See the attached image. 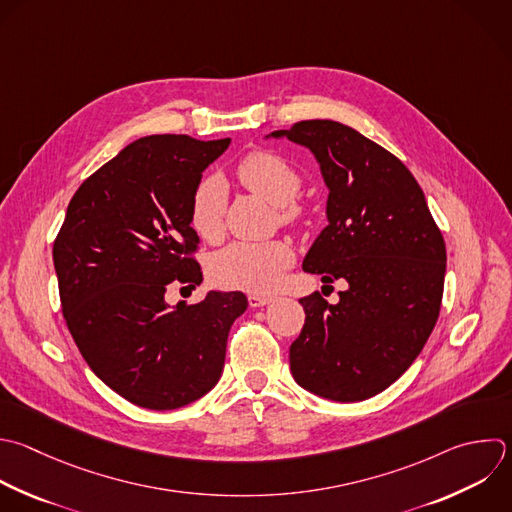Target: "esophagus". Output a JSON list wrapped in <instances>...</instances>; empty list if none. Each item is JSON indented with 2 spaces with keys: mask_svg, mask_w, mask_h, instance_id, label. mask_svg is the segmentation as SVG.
I'll list each match as a JSON object with an SVG mask.
<instances>
[{
  "mask_svg": "<svg viewBox=\"0 0 512 512\" xmlns=\"http://www.w3.org/2000/svg\"><path fill=\"white\" fill-rule=\"evenodd\" d=\"M270 302H274V296L256 294V292L248 294V304H250L252 308H260V306H266V304H270Z\"/></svg>",
  "mask_w": 512,
  "mask_h": 512,
  "instance_id": "34e87169",
  "label": "esophagus"
}]
</instances>
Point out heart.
<instances>
[{"mask_svg": "<svg viewBox=\"0 0 512 512\" xmlns=\"http://www.w3.org/2000/svg\"><path fill=\"white\" fill-rule=\"evenodd\" d=\"M240 184L276 206L284 224L302 218V206L294 200L302 188L300 172L282 156L266 150L250 152L236 168ZM226 210L224 184L204 178L190 200V226L202 240H216L222 234ZM294 262V248L282 238L264 242H232L210 260V278L224 288L246 292H268L276 288L286 268Z\"/></svg>", "mask_w": 512, "mask_h": 512, "instance_id": "obj_1", "label": "heart"}]
</instances>
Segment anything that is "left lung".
Wrapping results in <instances>:
<instances>
[{
  "mask_svg": "<svg viewBox=\"0 0 512 512\" xmlns=\"http://www.w3.org/2000/svg\"><path fill=\"white\" fill-rule=\"evenodd\" d=\"M306 146L328 186V226L304 258L324 284L344 280L338 304L300 298L304 326L290 346L300 386L366 400L398 380L424 348L442 302L446 248L410 170L360 132L304 120L272 132Z\"/></svg>",
  "mask_w": 512,
  "mask_h": 512,
  "instance_id": "left-lung-1",
  "label": "left lung"
}]
</instances>
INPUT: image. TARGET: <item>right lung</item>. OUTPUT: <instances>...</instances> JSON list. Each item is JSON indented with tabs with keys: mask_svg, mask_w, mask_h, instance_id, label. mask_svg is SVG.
I'll return each mask as SVG.
<instances>
[{
	"mask_svg": "<svg viewBox=\"0 0 512 512\" xmlns=\"http://www.w3.org/2000/svg\"><path fill=\"white\" fill-rule=\"evenodd\" d=\"M230 138L146 136L78 188L54 242L62 312L94 374L150 410H174L220 378L242 292L166 304L170 284L198 286L188 210L202 172Z\"/></svg>",
	"mask_w": 512,
	"mask_h": 512,
	"instance_id": "1",
	"label": "right lung"
}]
</instances>
